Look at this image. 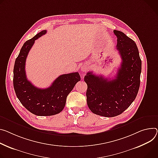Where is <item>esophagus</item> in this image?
<instances>
[{"instance_id": "obj_1", "label": "esophagus", "mask_w": 158, "mask_h": 158, "mask_svg": "<svg viewBox=\"0 0 158 158\" xmlns=\"http://www.w3.org/2000/svg\"><path fill=\"white\" fill-rule=\"evenodd\" d=\"M88 65H86V64H84L83 65L82 67H81V70L82 72H85L87 70H88Z\"/></svg>"}]
</instances>
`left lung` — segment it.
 Wrapping results in <instances>:
<instances>
[{
  "mask_svg": "<svg viewBox=\"0 0 158 158\" xmlns=\"http://www.w3.org/2000/svg\"><path fill=\"white\" fill-rule=\"evenodd\" d=\"M117 37V49L122 63L113 79L96 76L89 72L84 77L88 85L87 104L98 115H119L134 101L140 86L142 62L134 40L123 32L114 30Z\"/></svg>",
  "mask_w": 158,
  "mask_h": 158,
  "instance_id": "obj_1",
  "label": "left lung"
}]
</instances>
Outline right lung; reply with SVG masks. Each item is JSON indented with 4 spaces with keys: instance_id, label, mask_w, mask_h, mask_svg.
I'll return each instance as SVG.
<instances>
[{
    "instance_id": "1",
    "label": "right lung",
    "mask_w": 158,
    "mask_h": 158,
    "mask_svg": "<svg viewBox=\"0 0 158 158\" xmlns=\"http://www.w3.org/2000/svg\"><path fill=\"white\" fill-rule=\"evenodd\" d=\"M46 33V30L42 31L24 43L13 70V85L18 98L28 111L38 116H51L61 112L68 94L81 81L77 72L60 76L45 89L36 88L27 80L25 71L26 57L35 41Z\"/></svg>"
}]
</instances>
